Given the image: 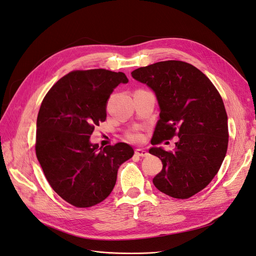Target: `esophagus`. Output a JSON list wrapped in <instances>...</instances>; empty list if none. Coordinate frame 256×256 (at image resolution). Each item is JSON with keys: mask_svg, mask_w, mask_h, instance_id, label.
Here are the masks:
<instances>
[{"mask_svg": "<svg viewBox=\"0 0 256 256\" xmlns=\"http://www.w3.org/2000/svg\"><path fill=\"white\" fill-rule=\"evenodd\" d=\"M134 154H136V156H138V157H146L147 154H148V152H147L144 150H141V148L136 150Z\"/></svg>", "mask_w": 256, "mask_h": 256, "instance_id": "34e87169", "label": "esophagus"}]
</instances>
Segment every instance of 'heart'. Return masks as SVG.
Here are the masks:
<instances>
[{"label":"heart","mask_w":256,"mask_h":256,"mask_svg":"<svg viewBox=\"0 0 256 256\" xmlns=\"http://www.w3.org/2000/svg\"><path fill=\"white\" fill-rule=\"evenodd\" d=\"M131 140L132 141H138V140H141V136L138 134H130V136H129Z\"/></svg>","instance_id":"heart-1"}]
</instances>
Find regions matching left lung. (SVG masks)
I'll return each instance as SVG.
<instances>
[{
    "instance_id": "obj_1",
    "label": "left lung",
    "mask_w": 256,
    "mask_h": 256,
    "mask_svg": "<svg viewBox=\"0 0 256 256\" xmlns=\"http://www.w3.org/2000/svg\"><path fill=\"white\" fill-rule=\"evenodd\" d=\"M131 74L157 98L160 118L152 144L178 136L173 152L150 148L164 164L154 177V187L175 198L194 196L212 180L228 150V115L219 92L202 72L182 60L158 62Z\"/></svg>"
}]
</instances>
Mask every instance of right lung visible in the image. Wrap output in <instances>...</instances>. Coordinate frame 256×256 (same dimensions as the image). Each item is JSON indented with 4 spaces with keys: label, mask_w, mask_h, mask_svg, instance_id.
I'll use <instances>...</instances> for the list:
<instances>
[{
    "label": "right lung",
    "mask_w": 256,
    "mask_h": 256,
    "mask_svg": "<svg viewBox=\"0 0 256 256\" xmlns=\"http://www.w3.org/2000/svg\"><path fill=\"white\" fill-rule=\"evenodd\" d=\"M128 83L125 74L106 69L76 70L53 85L36 124V156L52 189L76 207H90L109 196L118 171L134 156L126 143L102 150L90 138L106 118L114 88Z\"/></svg>",
    "instance_id": "1"
}]
</instances>
